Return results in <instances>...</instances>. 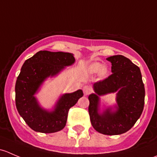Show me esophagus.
I'll use <instances>...</instances> for the list:
<instances>
[{"label": "esophagus", "instance_id": "34e87169", "mask_svg": "<svg viewBox=\"0 0 157 157\" xmlns=\"http://www.w3.org/2000/svg\"><path fill=\"white\" fill-rule=\"evenodd\" d=\"M83 91L85 96H87L92 92V89L90 88V86H84L83 87Z\"/></svg>", "mask_w": 157, "mask_h": 157}]
</instances>
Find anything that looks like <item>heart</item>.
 I'll list each match as a JSON object with an SVG mask.
<instances>
[{
  "instance_id": "obj_1",
  "label": "heart",
  "mask_w": 157,
  "mask_h": 157,
  "mask_svg": "<svg viewBox=\"0 0 157 157\" xmlns=\"http://www.w3.org/2000/svg\"><path fill=\"white\" fill-rule=\"evenodd\" d=\"M87 71L91 74H96V73L99 72V76L104 77L107 74L108 70H107L106 67H103V65L101 63L93 62L90 64L87 67Z\"/></svg>"
}]
</instances>
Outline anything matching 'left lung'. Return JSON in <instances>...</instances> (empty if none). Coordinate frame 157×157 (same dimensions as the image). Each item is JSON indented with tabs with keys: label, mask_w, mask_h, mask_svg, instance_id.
Instances as JSON below:
<instances>
[{
	"label": "left lung",
	"mask_w": 157,
	"mask_h": 157,
	"mask_svg": "<svg viewBox=\"0 0 157 157\" xmlns=\"http://www.w3.org/2000/svg\"><path fill=\"white\" fill-rule=\"evenodd\" d=\"M112 63V74L93 87L88 96L89 114L93 128L105 135H118L129 131L141 115L145 90L140 70L123 55L106 58ZM117 93V105L100 110L99 96Z\"/></svg>",
	"instance_id": "left-lung-1"
}]
</instances>
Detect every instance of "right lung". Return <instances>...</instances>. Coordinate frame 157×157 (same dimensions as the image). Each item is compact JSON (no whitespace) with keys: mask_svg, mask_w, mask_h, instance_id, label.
<instances>
[{"mask_svg":"<svg viewBox=\"0 0 157 157\" xmlns=\"http://www.w3.org/2000/svg\"><path fill=\"white\" fill-rule=\"evenodd\" d=\"M74 62L71 53L40 51L23 64L16 82V106L33 131L48 134L65 127L69 109L83 96L82 90L61 95L51 111L41 107L35 95L47 78L55 77Z\"/></svg>","mask_w":157,"mask_h":157,"instance_id":"right-lung-1","label":"right lung"}]
</instances>
